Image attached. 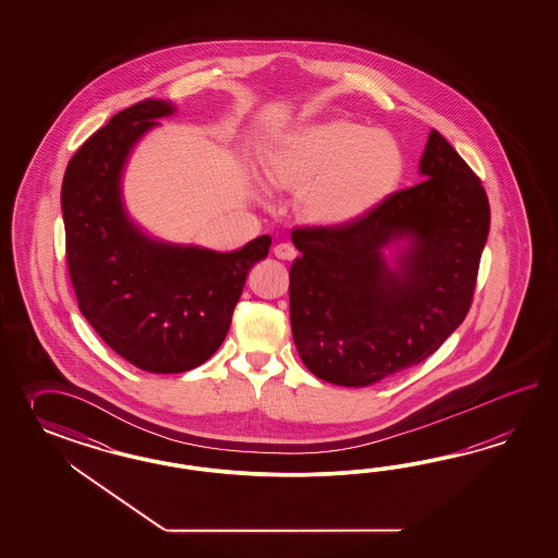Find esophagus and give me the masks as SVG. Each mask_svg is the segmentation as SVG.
Listing matches in <instances>:
<instances>
[{
  "instance_id": "esophagus-1",
  "label": "esophagus",
  "mask_w": 558,
  "mask_h": 558,
  "mask_svg": "<svg viewBox=\"0 0 558 558\" xmlns=\"http://www.w3.org/2000/svg\"><path fill=\"white\" fill-rule=\"evenodd\" d=\"M274 254L276 257H280V259H294L296 257V250L290 245V243H278L276 247H274Z\"/></svg>"
}]
</instances>
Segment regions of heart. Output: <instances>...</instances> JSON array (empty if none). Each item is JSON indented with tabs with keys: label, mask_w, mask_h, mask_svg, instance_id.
<instances>
[{
	"label": "heart",
	"mask_w": 558,
	"mask_h": 558,
	"mask_svg": "<svg viewBox=\"0 0 558 558\" xmlns=\"http://www.w3.org/2000/svg\"><path fill=\"white\" fill-rule=\"evenodd\" d=\"M276 186L303 192L304 215L322 225L360 219L385 203L405 173V155L387 131L327 119L284 136L268 157Z\"/></svg>",
	"instance_id": "b5f03b06"
}]
</instances>
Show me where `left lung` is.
I'll use <instances>...</instances> for the list:
<instances>
[{
  "label": "left lung",
  "instance_id": "left-lung-1",
  "mask_svg": "<svg viewBox=\"0 0 558 558\" xmlns=\"http://www.w3.org/2000/svg\"><path fill=\"white\" fill-rule=\"evenodd\" d=\"M422 184L399 190L339 227H301L290 268V325L308 371L366 387L434 354L473 304L490 208L481 178L432 131ZM412 239L400 268L379 254Z\"/></svg>",
  "mask_w": 558,
  "mask_h": 558
}]
</instances>
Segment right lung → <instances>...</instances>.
<instances>
[{
  "label": "right lung",
  "mask_w": 558,
  "mask_h": 558,
  "mask_svg": "<svg viewBox=\"0 0 558 558\" xmlns=\"http://www.w3.org/2000/svg\"><path fill=\"white\" fill-rule=\"evenodd\" d=\"M168 101H136L69 159L61 208L65 257L80 311L117 354L147 372H186L215 354L247 274L270 252L257 236L217 254L151 241L126 219L120 173L138 136L168 117Z\"/></svg>",
  "instance_id": "right-lung-1"
}]
</instances>
